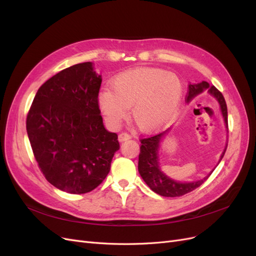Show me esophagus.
<instances>
[{
  "label": "esophagus",
  "instance_id": "obj_1",
  "mask_svg": "<svg viewBox=\"0 0 256 256\" xmlns=\"http://www.w3.org/2000/svg\"><path fill=\"white\" fill-rule=\"evenodd\" d=\"M129 138H131V136H130L129 134H127V132H122V134H120V136H118V140H120V142L129 140Z\"/></svg>",
  "mask_w": 256,
  "mask_h": 256
}]
</instances>
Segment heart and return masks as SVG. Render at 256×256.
Segmentation results:
<instances>
[{"mask_svg":"<svg viewBox=\"0 0 256 256\" xmlns=\"http://www.w3.org/2000/svg\"><path fill=\"white\" fill-rule=\"evenodd\" d=\"M111 90H100L98 102L106 120L116 126L132 106L138 127L152 130L164 124L180 102L182 84L173 74L156 68H138L118 74Z\"/></svg>","mask_w":256,"mask_h":256,"instance_id":"obj_1","label":"heart"}]
</instances>
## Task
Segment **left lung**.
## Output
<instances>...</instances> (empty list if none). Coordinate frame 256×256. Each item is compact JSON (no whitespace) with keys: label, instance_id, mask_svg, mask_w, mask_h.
Listing matches in <instances>:
<instances>
[{"label":"left lung","instance_id":"obj_1","mask_svg":"<svg viewBox=\"0 0 256 256\" xmlns=\"http://www.w3.org/2000/svg\"><path fill=\"white\" fill-rule=\"evenodd\" d=\"M208 88V92L216 98L218 100L222 115L224 118V122L226 124L228 127V106L226 99H224L222 92L216 88L214 85H209L206 81H202L198 84H190L187 95H186V99L189 102L194 96H196L200 92H202L204 90ZM168 131V130H166ZM166 131L161 134H156L148 136H143L140 138L141 146H140V154H138V173L142 176L144 182L147 184V186L157 194L161 196L166 198H176L187 194V193L196 190L198 188L200 184H204L207 178L212 175V173L208 176H206L204 180H200L198 182H177L172 180L171 178L166 176L164 173L160 171L159 168V162H158V150H159V143L162 136H164ZM228 147V144H226ZM224 150L221 159L223 158L224 154L226 150ZM220 159V161H221Z\"/></svg>","mask_w":256,"mask_h":256}]
</instances>
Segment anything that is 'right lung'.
<instances>
[{"label":"right lung","instance_id":"obj_1","mask_svg":"<svg viewBox=\"0 0 256 256\" xmlns=\"http://www.w3.org/2000/svg\"><path fill=\"white\" fill-rule=\"evenodd\" d=\"M102 76L90 62L68 67L38 88L26 116L34 157L51 184L72 194L97 188L120 150L99 110Z\"/></svg>","mask_w":256,"mask_h":256}]
</instances>
